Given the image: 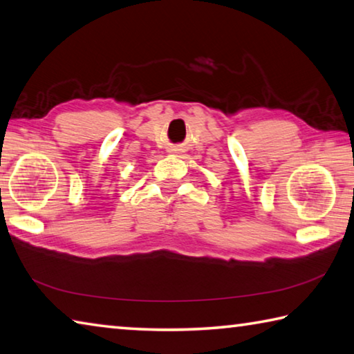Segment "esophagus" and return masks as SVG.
<instances>
[{"mask_svg": "<svg viewBox=\"0 0 354 354\" xmlns=\"http://www.w3.org/2000/svg\"><path fill=\"white\" fill-rule=\"evenodd\" d=\"M170 153H173V155H176V153H178V150H176V149H171V150H170Z\"/></svg>", "mask_w": 354, "mask_h": 354, "instance_id": "1", "label": "esophagus"}]
</instances>
